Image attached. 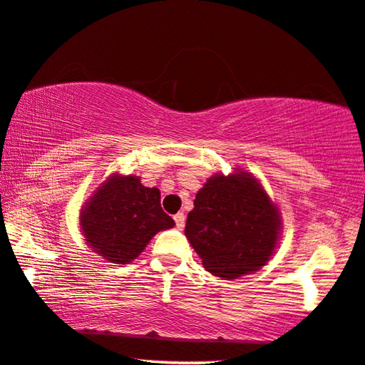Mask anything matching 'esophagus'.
<instances>
[{
	"label": "esophagus",
	"mask_w": 365,
	"mask_h": 365,
	"mask_svg": "<svg viewBox=\"0 0 365 365\" xmlns=\"http://www.w3.org/2000/svg\"><path fill=\"white\" fill-rule=\"evenodd\" d=\"M173 220H175V225L178 230H183L185 226V215L183 213H177L175 216H173Z\"/></svg>",
	"instance_id": "obj_1"
}]
</instances>
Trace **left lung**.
<instances>
[{"instance_id":"8db88e82","label":"left lung","mask_w":365,"mask_h":365,"mask_svg":"<svg viewBox=\"0 0 365 365\" xmlns=\"http://www.w3.org/2000/svg\"><path fill=\"white\" fill-rule=\"evenodd\" d=\"M185 236L203 267L225 280L254 274L275 254L280 210L251 172L215 173L198 190Z\"/></svg>"}]
</instances>
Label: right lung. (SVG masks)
I'll return each mask as SVG.
<instances>
[{
    "instance_id": "right-lung-1",
    "label": "right lung",
    "mask_w": 365,
    "mask_h": 365,
    "mask_svg": "<svg viewBox=\"0 0 365 365\" xmlns=\"http://www.w3.org/2000/svg\"><path fill=\"white\" fill-rule=\"evenodd\" d=\"M175 221L160 206V190L140 183L138 175L111 173L81 205L80 231L106 262L124 265L139 257L159 231Z\"/></svg>"
}]
</instances>
